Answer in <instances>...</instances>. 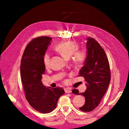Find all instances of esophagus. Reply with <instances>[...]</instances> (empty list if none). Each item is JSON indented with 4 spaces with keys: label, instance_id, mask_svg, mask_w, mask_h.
Instances as JSON below:
<instances>
[{
    "label": "esophagus",
    "instance_id": "obj_1",
    "mask_svg": "<svg viewBox=\"0 0 129 129\" xmlns=\"http://www.w3.org/2000/svg\"><path fill=\"white\" fill-rule=\"evenodd\" d=\"M65 92L66 93H70V92H72V90H71L69 88H66V89H65Z\"/></svg>",
    "mask_w": 129,
    "mask_h": 129
}]
</instances>
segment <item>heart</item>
<instances>
[{
	"label": "heart",
	"mask_w": 129,
	"mask_h": 129,
	"mask_svg": "<svg viewBox=\"0 0 129 129\" xmlns=\"http://www.w3.org/2000/svg\"><path fill=\"white\" fill-rule=\"evenodd\" d=\"M55 50L58 51L65 59H68L73 55V60L76 64L80 65L84 62L86 56V53L84 50H78L79 45L75 41H67L57 44ZM50 54L46 53L43 56V63L47 68L50 64Z\"/></svg>",
	"instance_id": "obj_1"
}]
</instances>
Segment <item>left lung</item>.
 <instances>
[{"mask_svg":"<svg viewBox=\"0 0 129 129\" xmlns=\"http://www.w3.org/2000/svg\"><path fill=\"white\" fill-rule=\"evenodd\" d=\"M87 55L84 66L80 70L79 76H83L86 81V90L79 92L78 89L72 90L73 94L83 95L85 99L80 110L90 112L96 108L105 95L111 79L110 65L105 52L96 40L87 38Z\"/></svg>","mask_w":129,"mask_h":129,"instance_id":"1","label":"left lung"}]
</instances>
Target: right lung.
<instances>
[{
    "label": "right lung",
    "mask_w": 129,
    "mask_h": 129,
    "mask_svg": "<svg viewBox=\"0 0 129 129\" xmlns=\"http://www.w3.org/2000/svg\"><path fill=\"white\" fill-rule=\"evenodd\" d=\"M51 40L48 37L32 40L21 60L20 76L26 100L35 110L43 114L53 111L59 98L65 93L62 87H46L41 80L45 71L43 56Z\"/></svg>",
    "instance_id": "obj_1"
}]
</instances>
